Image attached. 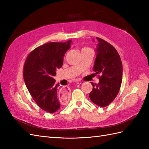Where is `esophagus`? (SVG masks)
Returning <instances> with one entry per match:
<instances>
[{"label":"esophagus","mask_w":149,"mask_h":149,"mask_svg":"<svg viewBox=\"0 0 149 149\" xmlns=\"http://www.w3.org/2000/svg\"><path fill=\"white\" fill-rule=\"evenodd\" d=\"M81 84V82L80 81L77 82V84ZM64 90H65L66 92H68V91H69V90L68 89V88H64Z\"/></svg>","instance_id":"obj_1"}]
</instances>
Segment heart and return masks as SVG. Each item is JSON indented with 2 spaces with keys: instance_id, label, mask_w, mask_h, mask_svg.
Returning <instances> with one entry per match:
<instances>
[{
  "instance_id": "b5f03b06",
  "label": "heart",
  "mask_w": 149,
  "mask_h": 149,
  "mask_svg": "<svg viewBox=\"0 0 149 149\" xmlns=\"http://www.w3.org/2000/svg\"><path fill=\"white\" fill-rule=\"evenodd\" d=\"M86 49H88V48H87V47H84V48L82 49L81 50H86Z\"/></svg>"
}]
</instances>
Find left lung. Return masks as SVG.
Segmentation results:
<instances>
[{"label":"left lung","mask_w":149,"mask_h":149,"mask_svg":"<svg viewBox=\"0 0 149 149\" xmlns=\"http://www.w3.org/2000/svg\"><path fill=\"white\" fill-rule=\"evenodd\" d=\"M96 38L99 43L93 70L95 74L100 76L99 83H91L93 90L89 97L97 106L106 107L113 102L119 92L122 81V63L115 47L105 40Z\"/></svg>","instance_id":"8db88e82"}]
</instances>
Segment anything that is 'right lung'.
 <instances>
[{
    "mask_svg": "<svg viewBox=\"0 0 149 149\" xmlns=\"http://www.w3.org/2000/svg\"><path fill=\"white\" fill-rule=\"evenodd\" d=\"M72 40L64 43L50 42L37 47L25 62L24 79L33 100L41 109L50 113L58 111L61 102L57 95L59 84L54 76L63 65L66 52Z\"/></svg>",
    "mask_w": 149,
    "mask_h": 149,
    "instance_id": "right-lung-1",
    "label": "right lung"
}]
</instances>
